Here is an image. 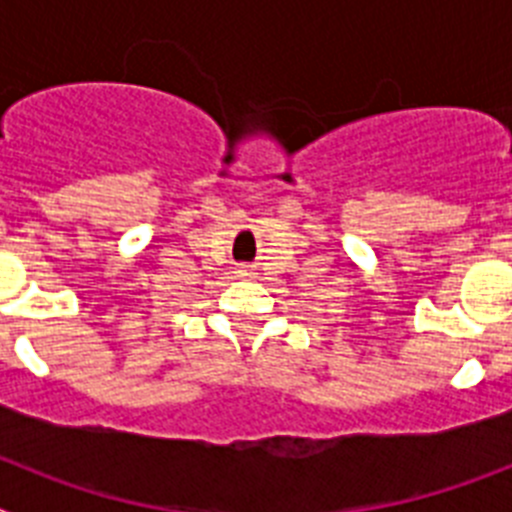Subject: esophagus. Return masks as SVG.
<instances>
[{
  "label": "esophagus",
  "instance_id": "esophagus-1",
  "mask_svg": "<svg viewBox=\"0 0 512 512\" xmlns=\"http://www.w3.org/2000/svg\"><path fill=\"white\" fill-rule=\"evenodd\" d=\"M235 274H238V277H251V269H248L246 264H241L238 269H235Z\"/></svg>",
  "mask_w": 512,
  "mask_h": 512
}]
</instances>
